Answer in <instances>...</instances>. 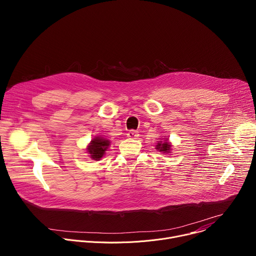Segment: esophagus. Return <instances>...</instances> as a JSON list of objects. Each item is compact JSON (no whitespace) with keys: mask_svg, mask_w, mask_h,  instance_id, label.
Masks as SVG:
<instances>
[{"mask_svg":"<svg viewBox=\"0 0 256 256\" xmlns=\"http://www.w3.org/2000/svg\"><path fill=\"white\" fill-rule=\"evenodd\" d=\"M128 136L130 138H136L138 136V132L136 130H130L128 134Z\"/></svg>","mask_w":256,"mask_h":256,"instance_id":"1","label":"esophagus"}]
</instances>
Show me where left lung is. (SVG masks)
<instances>
[{
  "mask_svg": "<svg viewBox=\"0 0 256 256\" xmlns=\"http://www.w3.org/2000/svg\"><path fill=\"white\" fill-rule=\"evenodd\" d=\"M156 150L162 153H171V142L168 138H160L156 144Z\"/></svg>",
  "mask_w": 256,
  "mask_h": 256,
  "instance_id": "8db88e82",
  "label": "left lung"
}]
</instances>
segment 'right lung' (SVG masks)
Segmentation results:
<instances>
[{"mask_svg": "<svg viewBox=\"0 0 256 256\" xmlns=\"http://www.w3.org/2000/svg\"><path fill=\"white\" fill-rule=\"evenodd\" d=\"M109 146H110V140H109L102 136H95L88 144L86 150L92 160L99 161L105 155Z\"/></svg>", "mask_w": 256, "mask_h": 256, "instance_id": "add662e5", "label": "right lung"}]
</instances>
